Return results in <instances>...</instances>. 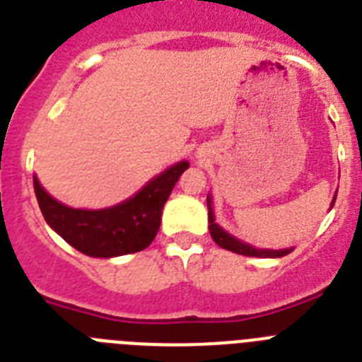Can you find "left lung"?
<instances>
[{
    "mask_svg": "<svg viewBox=\"0 0 362 362\" xmlns=\"http://www.w3.org/2000/svg\"><path fill=\"white\" fill-rule=\"evenodd\" d=\"M335 197H333L332 206H333V203H335ZM206 206H209V230H211L212 240H214V242L218 243L221 249L233 251V252H236V255L256 256V258H280V256H286L293 251V249H280V251H273V249H256V247L249 245V243H245V242H242V240H238V238L230 236L227 230H223V228L216 223L211 196H206Z\"/></svg>",
    "mask_w": 362,
    "mask_h": 362,
    "instance_id": "1",
    "label": "left lung"
}]
</instances>
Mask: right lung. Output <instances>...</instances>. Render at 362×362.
I'll return each mask as SVG.
<instances>
[{"mask_svg":"<svg viewBox=\"0 0 362 362\" xmlns=\"http://www.w3.org/2000/svg\"><path fill=\"white\" fill-rule=\"evenodd\" d=\"M187 168L188 160H181L148 181L134 197L102 211L66 206L45 192L38 177H34V192L49 227L69 245L93 258H113L143 251L153 242L163 206Z\"/></svg>","mask_w":362,"mask_h":362,"instance_id":"1","label":"right lung"}]
</instances>
